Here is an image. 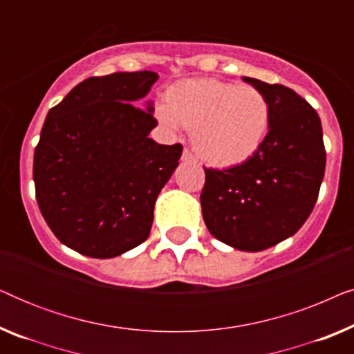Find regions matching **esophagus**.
I'll use <instances>...</instances> for the list:
<instances>
[{"mask_svg":"<svg viewBox=\"0 0 354 354\" xmlns=\"http://www.w3.org/2000/svg\"><path fill=\"white\" fill-rule=\"evenodd\" d=\"M182 161L183 162H195L196 159H195V156H193V154L188 151V149H183V153H182Z\"/></svg>","mask_w":354,"mask_h":354,"instance_id":"esophagus-1","label":"esophagus"}]
</instances>
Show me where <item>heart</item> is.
<instances>
[{
    "label": "heart",
    "instance_id": "b5f03b06",
    "mask_svg": "<svg viewBox=\"0 0 354 354\" xmlns=\"http://www.w3.org/2000/svg\"><path fill=\"white\" fill-rule=\"evenodd\" d=\"M166 100L156 106V119L169 130L193 129V147L212 166H239L263 147L270 104L254 86L200 77L174 84Z\"/></svg>",
    "mask_w": 354,
    "mask_h": 354
}]
</instances>
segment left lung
Here are the masks:
<instances>
[{"instance_id":"obj_1","label":"left lung","mask_w":354,"mask_h":354,"mask_svg":"<svg viewBox=\"0 0 354 354\" xmlns=\"http://www.w3.org/2000/svg\"><path fill=\"white\" fill-rule=\"evenodd\" d=\"M263 91L270 124L263 147L225 171L205 169L201 211L214 239L240 251H263L297 234L311 214L326 171L322 125L292 88L251 77Z\"/></svg>"}]
</instances>
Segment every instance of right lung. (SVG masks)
<instances>
[{
  "label": "right lung",
  "instance_id": "right-lung-1",
  "mask_svg": "<svg viewBox=\"0 0 354 354\" xmlns=\"http://www.w3.org/2000/svg\"><path fill=\"white\" fill-rule=\"evenodd\" d=\"M156 72L90 77L50 109L33 156L37 201L62 245L109 259L148 239L159 192L182 145H158L149 93Z\"/></svg>",
  "mask_w": 354,
  "mask_h": 354
}]
</instances>
